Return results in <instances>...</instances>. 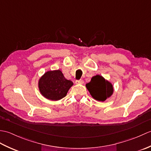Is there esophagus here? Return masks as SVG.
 <instances>
[{
	"mask_svg": "<svg viewBox=\"0 0 151 151\" xmlns=\"http://www.w3.org/2000/svg\"><path fill=\"white\" fill-rule=\"evenodd\" d=\"M75 82H76V84H84V81H83L82 80H79V81H76Z\"/></svg>",
	"mask_w": 151,
	"mask_h": 151,
	"instance_id": "esophagus-1",
	"label": "esophagus"
}]
</instances>
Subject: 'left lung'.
Listing matches in <instances>:
<instances>
[{
    "mask_svg": "<svg viewBox=\"0 0 151 151\" xmlns=\"http://www.w3.org/2000/svg\"><path fill=\"white\" fill-rule=\"evenodd\" d=\"M91 97L98 101H104L110 97L114 93L111 83L101 75L93 76L91 81L86 84Z\"/></svg>",
    "mask_w": 151,
    "mask_h": 151,
    "instance_id": "obj_1",
    "label": "left lung"
}]
</instances>
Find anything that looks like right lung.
<instances>
[{"mask_svg": "<svg viewBox=\"0 0 151 151\" xmlns=\"http://www.w3.org/2000/svg\"><path fill=\"white\" fill-rule=\"evenodd\" d=\"M73 85V82L64 77L60 70H49L38 82L41 94L51 101H59L65 97Z\"/></svg>", "mask_w": 151, "mask_h": 151, "instance_id": "right-lung-1", "label": "right lung"}]
</instances>
